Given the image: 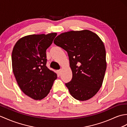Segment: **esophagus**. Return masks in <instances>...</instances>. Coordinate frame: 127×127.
<instances>
[{"instance_id": "1", "label": "esophagus", "mask_w": 127, "mask_h": 127, "mask_svg": "<svg viewBox=\"0 0 127 127\" xmlns=\"http://www.w3.org/2000/svg\"><path fill=\"white\" fill-rule=\"evenodd\" d=\"M61 72H62V70L60 69L57 71V73H58V76H60L61 74Z\"/></svg>"}]
</instances>
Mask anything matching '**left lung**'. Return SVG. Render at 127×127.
I'll use <instances>...</instances> for the list:
<instances>
[{
	"label": "left lung",
	"mask_w": 127,
	"mask_h": 127,
	"mask_svg": "<svg viewBox=\"0 0 127 127\" xmlns=\"http://www.w3.org/2000/svg\"><path fill=\"white\" fill-rule=\"evenodd\" d=\"M54 43L68 54L72 77L65 85L70 94L79 101L89 99L101 87L107 68L103 43L87 30L61 33Z\"/></svg>",
	"instance_id": "left-lung-1"
}]
</instances>
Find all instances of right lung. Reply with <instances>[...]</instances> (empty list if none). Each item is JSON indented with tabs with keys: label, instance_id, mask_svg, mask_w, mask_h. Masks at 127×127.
<instances>
[{
	"label": "right lung",
	"instance_id": "right-lung-1",
	"mask_svg": "<svg viewBox=\"0 0 127 127\" xmlns=\"http://www.w3.org/2000/svg\"><path fill=\"white\" fill-rule=\"evenodd\" d=\"M56 33L32 34L20 38L12 53L14 75L20 89L35 100L48 95L57 77L46 66V49L51 45Z\"/></svg>",
	"mask_w": 127,
	"mask_h": 127
}]
</instances>
